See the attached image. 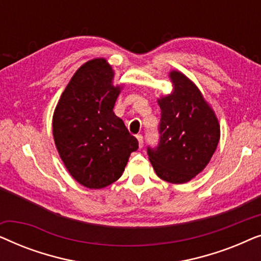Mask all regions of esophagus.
<instances>
[{"label":"esophagus","instance_id":"esophagus-1","mask_svg":"<svg viewBox=\"0 0 261 261\" xmlns=\"http://www.w3.org/2000/svg\"><path fill=\"white\" fill-rule=\"evenodd\" d=\"M137 139H138V142H139V147L141 148L142 146H144V137H142L141 134H138Z\"/></svg>","mask_w":261,"mask_h":261}]
</instances>
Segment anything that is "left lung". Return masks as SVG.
Instances as JSON below:
<instances>
[{"label": "left lung", "instance_id": "obj_1", "mask_svg": "<svg viewBox=\"0 0 261 261\" xmlns=\"http://www.w3.org/2000/svg\"><path fill=\"white\" fill-rule=\"evenodd\" d=\"M174 92L160 98L159 141L147 146L156 176L173 184L187 183L206 166L220 140L215 114L196 85L178 71L170 73Z\"/></svg>", "mask_w": 261, "mask_h": 261}]
</instances>
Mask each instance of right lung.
<instances>
[{"label": "right lung", "instance_id": "add662e5", "mask_svg": "<svg viewBox=\"0 0 261 261\" xmlns=\"http://www.w3.org/2000/svg\"><path fill=\"white\" fill-rule=\"evenodd\" d=\"M105 59L85 63L71 78L56 107L53 138L67 171L89 189L122 176L139 142L113 112L120 88Z\"/></svg>", "mask_w": 261, "mask_h": 261}]
</instances>
